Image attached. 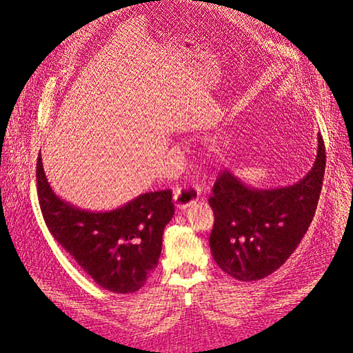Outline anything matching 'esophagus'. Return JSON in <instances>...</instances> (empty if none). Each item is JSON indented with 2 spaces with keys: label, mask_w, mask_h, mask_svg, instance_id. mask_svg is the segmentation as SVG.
Instances as JSON below:
<instances>
[{
  "label": "esophagus",
  "mask_w": 353,
  "mask_h": 353,
  "mask_svg": "<svg viewBox=\"0 0 353 353\" xmlns=\"http://www.w3.org/2000/svg\"><path fill=\"white\" fill-rule=\"evenodd\" d=\"M201 195V189L198 186H190L185 185L176 189L174 192V203L179 210H185L189 205H192L193 202H196Z\"/></svg>",
  "instance_id": "1"
}]
</instances>
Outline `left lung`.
Here are the masks:
<instances>
[{
	"label": "left lung",
	"instance_id": "left-lung-1",
	"mask_svg": "<svg viewBox=\"0 0 353 353\" xmlns=\"http://www.w3.org/2000/svg\"><path fill=\"white\" fill-rule=\"evenodd\" d=\"M324 170L325 146L318 134L314 167L292 186L255 189L230 172L219 174L208 199L214 211L210 248L225 274L255 281L286 263L312 223Z\"/></svg>",
	"mask_w": 353,
	"mask_h": 353
}]
</instances>
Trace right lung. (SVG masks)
Wrapping results in <instances>:
<instances>
[{"label": "right lung", "instance_id": "1", "mask_svg": "<svg viewBox=\"0 0 353 353\" xmlns=\"http://www.w3.org/2000/svg\"><path fill=\"white\" fill-rule=\"evenodd\" d=\"M37 185L48 230L101 288L133 293L143 286L160 259L164 227L174 214L172 190L142 193L112 211L79 210L52 192L41 154Z\"/></svg>", "mask_w": 353, "mask_h": 353}]
</instances>
